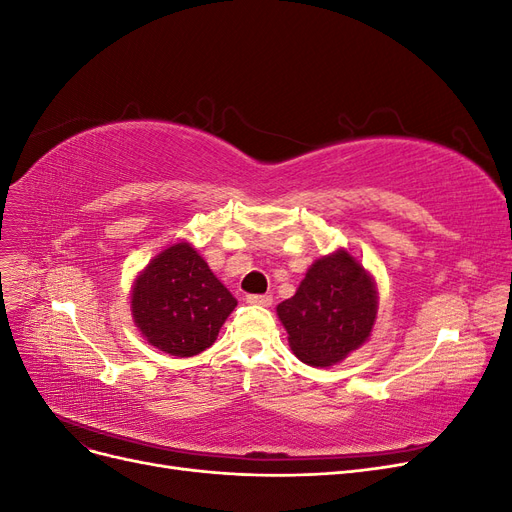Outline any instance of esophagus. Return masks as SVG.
<instances>
[{"instance_id":"obj_1","label":"esophagus","mask_w":512,"mask_h":512,"mask_svg":"<svg viewBox=\"0 0 512 512\" xmlns=\"http://www.w3.org/2000/svg\"><path fill=\"white\" fill-rule=\"evenodd\" d=\"M245 301L250 303V305H262V307H271L273 305L271 294H247Z\"/></svg>"}]
</instances>
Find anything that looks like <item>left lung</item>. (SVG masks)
<instances>
[{"label":"left lung","mask_w":512,"mask_h":512,"mask_svg":"<svg viewBox=\"0 0 512 512\" xmlns=\"http://www.w3.org/2000/svg\"><path fill=\"white\" fill-rule=\"evenodd\" d=\"M378 286L346 247L314 260L277 318L299 361L331 367L369 342L378 318Z\"/></svg>","instance_id":"left-lung-1"}]
</instances>
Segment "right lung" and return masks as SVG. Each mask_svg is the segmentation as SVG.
I'll return each mask as SVG.
<instances>
[{"instance_id": "obj_1", "label": "right lung", "mask_w": 512, "mask_h": 512, "mask_svg": "<svg viewBox=\"0 0 512 512\" xmlns=\"http://www.w3.org/2000/svg\"><path fill=\"white\" fill-rule=\"evenodd\" d=\"M237 299L190 241L164 247L136 275L130 309L147 344L177 359L213 346Z\"/></svg>"}]
</instances>
